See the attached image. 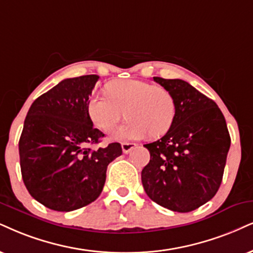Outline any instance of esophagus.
I'll use <instances>...</instances> for the list:
<instances>
[{
  "label": "esophagus",
  "instance_id": "esophagus-1",
  "mask_svg": "<svg viewBox=\"0 0 253 253\" xmlns=\"http://www.w3.org/2000/svg\"><path fill=\"white\" fill-rule=\"evenodd\" d=\"M136 148L135 143H122V150H123L124 154H129L130 151L133 150Z\"/></svg>",
  "mask_w": 253,
  "mask_h": 253
}]
</instances>
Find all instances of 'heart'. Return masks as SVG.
<instances>
[{
    "label": "heart",
    "instance_id": "obj_1",
    "mask_svg": "<svg viewBox=\"0 0 253 253\" xmlns=\"http://www.w3.org/2000/svg\"><path fill=\"white\" fill-rule=\"evenodd\" d=\"M107 95H93L88 102L92 123L110 131L123 117L127 120L115 131L122 141L154 138L167 133L173 126L177 103L173 93L161 85L141 80H117L105 85Z\"/></svg>",
    "mask_w": 253,
    "mask_h": 253
}]
</instances>
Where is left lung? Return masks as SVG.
Returning a JSON list of instances; mask_svg holds the SVG:
<instances>
[{
  "instance_id": "1",
  "label": "left lung",
  "mask_w": 253,
  "mask_h": 253,
  "mask_svg": "<svg viewBox=\"0 0 253 253\" xmlns=\"http://www.w3.org/2000/svg\"><path fill=\"white\" fill-rule=\"evenodd\" d=\"M154 81L173 93L177 114L169 131L144 145L150 161L142 170L143 188L161 207L190 212L217 193L231 138L212 99L183 80Z\"/></svg>"
}]
</instances>
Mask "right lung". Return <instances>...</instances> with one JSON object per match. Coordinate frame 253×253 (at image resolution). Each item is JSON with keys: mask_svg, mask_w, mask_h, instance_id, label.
<instances>
[{"mask_svg": "<svg viewBox=\"0 0 253 253\" xmlns=\"http://www.w3.org/2000/svg\"><path fill=\"white\" fill-rule=\"evenodd\" d=\"M97 75L61 81L34 101L24 120L18 151L24 185L55 211H73L98 198L107 168L122 155L120 143L91 150L104 133L95 129L88 102Z\"/></svg>", "mask_w": 253, "mask_h": 253, "instance_id": "1", "label": "right lung"}]
</instances>
